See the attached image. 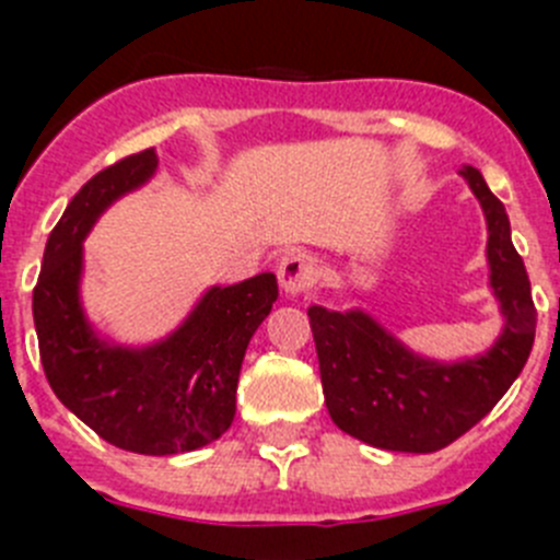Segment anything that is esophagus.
Segmentation results:
<instances>
[{
  "mask_svg": "<svg viewBox=\"0 0 560 560\" xmlns=\"http://www.w3.org/2000/svg\"><path fill=\"white\" fill-rule=\"evenodd\" d=\"M318 267L315 259L304 250H290L281 256L279 261V284L287 295H301L307 293L310 287L315 284Z\"/></svg>",
  "mask_w": 560,
  "mask_h": 560,
  "instance_id": "obj_1",
  "label": "esophagus"
}]
</instances>
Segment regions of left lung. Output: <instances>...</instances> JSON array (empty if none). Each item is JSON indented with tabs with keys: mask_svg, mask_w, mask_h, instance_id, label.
I'll return each instance as SVG.
<instances>
[{
	"mask_svg": "<svg viewBox=\"0 0 560 560\" xmlns=\"http://www.w3.org/2000/svg\"><path fill=\"white\" fill-rule=\"evenodd\" d=\"M462 177L488 220L490 287L504 329L485 354L440 363L415 354L363 310L310 307L324 402L340 431L383 451L431 454L476 425L522 374L536 338V307L504 206L479 168Z\"/></svg>",
	"mask_w": 560,
	"mask_h": 560,
	"instance_id": "obj_1",
	"label": "left lung"
}]
</instances>
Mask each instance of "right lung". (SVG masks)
Instances as JSON below:
<instances>
[{
	"instance_id": "1",
	"label": "right lung",
	"mask_w": 560,
	"mask_h": 560,
	"mask_svg": "<svg viewBox=\"0 0 560 560\" xmlns=\"http://www.w3.org/2000/svg\"><path fill=\"white\" fill-rule=\"evenodd\" d=\"M158 168L154 149L98 172L52 228L33 290L38 354L47 383L101 440L145 456L197 451L236 415L245 349L279 299L273 273L211 287L168 338L118 347L98 338L81 307L84 240L101 213Z\"/></svg>"
}]
</instances>
